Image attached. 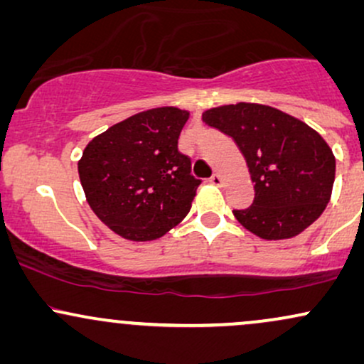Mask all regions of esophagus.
Segmentation results:
<instances>
[{
	"label": "esophagus",
	"instance_id": "34e87169",
	"mask_svg": "<svg viewBox=\"0 0 364 364\" xmlns=\"http://www.w3.org/2000/svg\"><path fill=\"white\" fill-rule=\"evenodd\" d=\"M208 181H210L214 186H220V185H223V178H220L219 174H212V178L208 179Z\"/></svg>",
	"mask_w": 364,
	"mask_h": 364
}]
</instances>
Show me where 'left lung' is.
<instances>
[{
	"instance_id": "1",
	"label": "left lung",
	"mask_w": 364,
	"mask_h": 364,
	"mask_svg": "<svg viewBox=\"0 0 364 364\" xmlns=\"http://www.w3.org/2000/svg\"><path fill=\"white\" fill-rule=\"evenodd\" d=\"M202 119L231 136L248 164L255 200L232 210L243 228L262 240H287L318 219L332 195L336 157L315 129L252 102L212 107Z\"/></svg>"
}]
</instances>
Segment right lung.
<instances>
[{
	"label": "right lung",
	"mask_w": 364,
	"mask_h": 364,
	"mask_svg": "<svg viewBox=\"0 0 364 364\" xmlns=\"http://www.w3.org/2000/svg\"><path fill=\"white\" fill-rule=\"evenodd\" d=\"M190 112L156 107L129 116L92 139L78 176L94 214L129 241L164 236L190 212L200 179L178 150Z\"/></svg>",
	"instance_id": "1"
}]
</instances>
